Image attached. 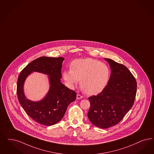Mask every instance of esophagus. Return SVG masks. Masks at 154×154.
<instances>
[{
	"instance_id": "obj_1",
	"label": "esophagus",
	"mask_w": 154,
	"mask_h": 154,
	"mask_svg": "<svg viewBox=\"0 0 154 154\" xmlns=\"http://www.w3.org/2000/svg\"><path fill=\"white\" fill-rule=\"evenodd\" d=\"M83 98V96L80 95V94H77V99H81Z\"/></svg>"
}]
</instances>
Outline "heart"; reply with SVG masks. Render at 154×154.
I'll return each mask as SVG.
<instances>
[{"mask_svg":"<svg viewBox=\"0 0 154 154\" xmlns=\"http://www.w3.org/2000/svg\"><path fill=\"white\" fill-rule=\"evenodd\" d=\"M63 80L70 88L80 82L86 93L94 95L101 92L108 85L111 70L108 65L92 58L79 59L73 62L70 68L63 71Z\"/></svg>","mask_w":154,"mask_h":154,"instance_id":"heart-1","label":"heart"}]
</instances>
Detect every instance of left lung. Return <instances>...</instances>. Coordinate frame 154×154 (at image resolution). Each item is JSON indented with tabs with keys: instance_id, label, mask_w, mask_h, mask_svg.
I'll list each match as a JSON object with an SVG mask.
<instances>
[{
	"instance_id": "left-lung-1",
	"label": "left lung",
	"mask_w": 154,
	"mask_h": 154,
	"mask_svg": "<svg viewBox=\"0 0 154 154\" xmlns=\"http://www.w3.org/2000/svg\"><path fill=\"white\" fill-rule=\"evenodd\" d=\"M111 77L104 89L88 99V117L93 125L108 128L119 123L134 103L137 89L135 78L128 69L109 58Z\"/></svg>"
}]
</instances>
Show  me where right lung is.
Returning a JSON list of instances; mask_svg holds the SVG:
<instances>
[{
    "instance_id": "right-lung-1",
    "label": "right lung",
    "mask_w": 154,
    "mask_h": 154,
    "mask_svg": "<svg viewBox=\"0 0 154 154\" xmlns=\"http://www.w3.org/2000/svg\"><path fill=\"white\" fill-rule=\"evenodd\" d=\"M63 57H41L31 62L20 73L17 92L20 104L26 113L37 123L53 125L63 117L68 105L76 99V93L61 82ZM33 71L49 76L50 89L46 96L39 102L27 99L23 91L26 77Z\"/></svg>"
}]
</instances>
